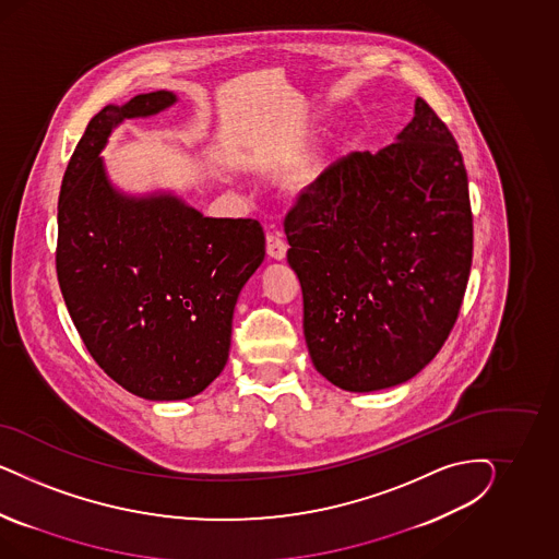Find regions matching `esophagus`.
<instances>
[{"label":"esophagus","mask_w":559,"mask_h":559,"mask_svg":"<svg viewBox=\"0 0 559 559\" xmlns=\"http://www.w3.org/2000/svg\"><path fill=\"white\" fill-rule=\"evenodd\" d=\"M287 241L283 239L281 234H269V236H266V252H269L271 258H274V260H283V258L287 255Z\"/></svg>","instance_id":"obj_1"}]
</instances>
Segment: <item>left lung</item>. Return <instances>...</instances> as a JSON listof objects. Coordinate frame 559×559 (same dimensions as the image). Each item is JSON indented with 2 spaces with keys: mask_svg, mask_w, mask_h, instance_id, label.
Instances as JSON below:
<instances>
[{
  "mask_svg": "<svg viewBox=\"0 0 559 559\" xmlns=\"http://www.w3.org/2000/svg\"><path fill=\"white\" fill-rule=\"evenodd\" d=\"M313 367L344 391L406 383L457 322L474 255L457 141L418 98L381 152L330 164L285 217Z\"/></svg>",
  "mask_w": 559,
  "mask_h": 559,
  "instance_id": "obj_1",
  "label": "left lung"
}]
</instances>
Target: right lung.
<instances>
[{
    "mask_svg": "<svg viewBox=\"0 0 559 559\" xmlns=\"http://www.w3.org/2000/svg\"><path fill=\"white\" fill-rule=\"evenodd\" d=\"M176 102L166 90L104 106L69 159L59 194L57 278L87 353L143 400H187L231 346L237 295L264 260L255 219H213L174 194L127 197L100 152L115 127Z\"/></svg>",
    "mask_w": 559,
    "mask_h": 559,
    "instance_id": "add662e5",
    "label": "right lung"
}]
</instances>
